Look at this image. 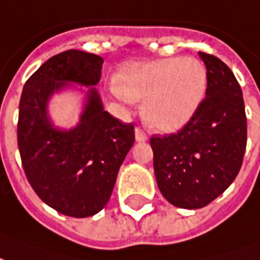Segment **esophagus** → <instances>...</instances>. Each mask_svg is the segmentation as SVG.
I'll use <instances>...</instances> for the list:
<instances>
[{"label":"esophagus","instance_id":"34e87169","mask_svg":"<svg viewBox=\"0 0 260 260\" xmlns=\"http://www.w3.org/2000/svg\"><path fill=\"white\" fill-rule=\"evenodd\" d=\"M136 140H137L138 143H144V141H147V140H148L147 133L144 132L141 127H136Z\"/></svg>","mask_w":260,"mask_h":260}]
</instances>
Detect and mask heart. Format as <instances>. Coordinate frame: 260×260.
I'll use <instances>...</instances> for the list:
<instances>
[{
	"mask_svg": "<svg viewBox=\"0 0 260 260\" xmlns=\"http://www.w3.org/2000/svg\"><path fill=\"white\" fill-rule=\"evenodd\" d=\"M208 87L205 66L194 58L137 62L117 72L113 88L132 102L144 101L143 117L156 132H176L194 116Z\"/></svg>",
	"mask_w": 260,
	"mask_h": 260,
	"instance_id": "b5f03b06",
	"label": "heart"
}]
</instances>
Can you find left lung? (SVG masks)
<instances>
[{"label": "left lung", "instance_id": "obj_1", "mask_svg": "<svg viewBox=\"0 0 260 260\" xmlns=\"http://www.w3.org/2000/svg\"><path fill=\"white\" fill-rule=\"evenodd\" d=\"M200 56L208 73L201 107L177 133L151 137L159 190L183 209L204 208L223 194L241 169L247 147V116L236 76L213 55Z\"/></svg>", "mask_w": 260, "mask_h": 260}]
</instances>
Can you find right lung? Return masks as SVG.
<instances>
[{
  "mask_svg": "<svg viewBox=\"0 0 260 260\" xmlns=\"http://www.w3.org/2000/svg\"><path fill=\"white\" fill-rule=\"evenodd\" d=\"M104 59L69 50L30 76L19 102L18 147L26 177L41 201L72 217H88L107 205L117 172L134 144V126L104 111L95 87ZM76 82L90 86L81 122L59 131L46 104L55 90Z\"/></svg>",
  "mask_w": 260,
  "mask_h": 260,
  "instance_id": "add662e5",
  "label": "right lung"
}]
</instances>
